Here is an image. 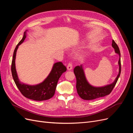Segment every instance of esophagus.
<instances>
[{
	"instance_id": "34e87169",
	"label": "esophagus",
	"mask_w": 133,
	"mask_h": 133,
	"mask_svg": "<svg viewBox=\"0 0 133 133\" xmlns=\"http://www.w3.org/2000/svg\"><path fill=\"white\" fill-rule=\"evenodd\" d=\"M72 68H73V65H72V64L69 63L68 64V65L67 66V69L68 70H71L72 69Z\"/></svg>"
}]
</instances>
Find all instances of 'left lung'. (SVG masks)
<instances>
[{
	"instance_id": "obj_1",
	"label": "left lung",
	"mask_w": 133,
	"mask_h": 133,
	"mask_svg": "<svg viewBox=\"0 0 133 133\" xmlns=\"http://www.w3.org/2000/svg\"><path fill=\"white\" fill-rule=\"evenodd\" d=\"M112 47L114 49L115 53L119 55V58L118 61L119 73L114 82L111 84L102 87H94L91 85L87 80L83 64L74 68V73L76 79V90L78 95L82 99L90 100L103 97L109 94L113 89L121 73V62L119 48L114 41H112Z\"/></svg>"
}]
</instances>
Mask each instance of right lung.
<instances>
[{
  "instance_id": "1",
  "label": "right lung",
  "mask_w": 133,
  "mask_h": 133,
  "mask_svg": "<svg viewBox=\"0 0 133 133\" xmlns=\"http://www.w3.org/2000/svg\"><path fill=\"white\" fill-rule=\"evenodd\" d=\"M26 30L24 33L22 39L15 48L11 63V74L14 81L18 89L25 97L36 101H43L49 99L55 94L58 80L62 74L66 71V68L62 62L53 64L49 75L43 81L36 85H28L20 81L15 67V58L19 46L22 44L26 37Z\"/></svg>"
}]
</instances>
